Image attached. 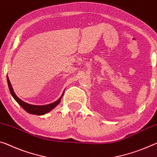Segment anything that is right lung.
Segmentation results:
<instances>
[{"mask_svg":"<svg viewBox=\"0 0 157 157\" xmlns=\"http://www.w3.org/2000/svg\"><path fill=\"white\" fill-rule=\"evenodd\" d=\"M7 84H8V87L10 91V94H12V97H13L14 100H15L17 103L19 104V105H21L22 108L24 109L25 111H26L27 113L32 114H36V115H43V114H46L49 112H50L52 109H54L56 105H58L59 103L61 102V98L63 96V94H62V96L59 98L56 101L54 102V103L48 104V105H31V104H29L26 103V102L21 100L20 98H19L17 95L14 94L13 89H12V84L10 82L9 78L7 76Z\"/></svg>","mask_w":157,"mask_h":157,"instance_id":"right-lung-1","label":"right lung"}]
</instances>
